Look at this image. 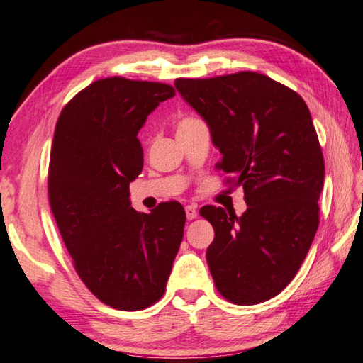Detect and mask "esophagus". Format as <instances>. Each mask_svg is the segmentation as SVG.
Instances as JSON below:
<instances>
[{
	"label": "esophagus",
	"instance_id": "esophagus-1",
	"mask_svg": "<svg viewBox=\"0 0 363 363\" xmlns=\"http://www.w3.org/2000/svg\"><path fill=\"white\" fill-rule=\"evenodd\" d=\"M186 216L189 220H194L196 216H199V213H196V206L195 204H189V206H186Z\"/></svg>",
	"mask_w": 363,
	"mask_h": 363
}]
</instances>
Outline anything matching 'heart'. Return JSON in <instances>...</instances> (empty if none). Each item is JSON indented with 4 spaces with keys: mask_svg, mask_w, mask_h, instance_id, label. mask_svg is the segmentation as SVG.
Listing matches in <instances>:
<instances>
[{
    "mask_svg": "<svg viewBox=\"0 0 363 363\" xmlns=\"http://www.w3.org/2000/svg\"><path fill=\"white\" fill-rule=\"evenodd\" d=\"M199 122H201L199 117H195V116H184V117L179 118V122H177V130H184V128H187V127H192V125L199 123Z\"/></svg>",
    "mask_w": 363,
    "mask_h": 363,
    "instance_id": "heart-1",
    "label": "heart"
}]
</instances>
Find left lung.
Instances as JSON below:
<instances>
[{"mask_svg": "<svg viewBox=\"0 0 363 363\" xmlns=\"http://www.w3.org/2000/svg\"><path fill=\"white\" fill-rule=\"evenodd\" d=\"M174 85L209 125L225 184L245 190L240 217L200 209L214 228L206 260L216 289L235 305L267 301L295 278L319 227L325 164L311 114L296 91L254 71Z\"/></svg>", "mask_w": 363, "mask_h": 363, "instance_id": "1", "label": "left lung"}]
</instances>
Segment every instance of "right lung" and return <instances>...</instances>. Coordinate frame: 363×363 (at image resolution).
<instances>
[{"label": "right lung", "instance_id": "right-lung-1", "mask_svg": "<svg viewBox=\"0 0 363 363\" xmlns=\"http://www.w3.org/2000/svg\"><path fill=\"white\" fill-rule=\"evenodd\" d=\"M174 95L163 82L106 77L71 98L57 121L48 177L52 213L79 278L121 311L162 298L184 236L181 203H160L146 214L128 199V184L144 164L138 131Z\"/></svg>", "mask_w": 363, "mask_h": 363}]
</instances>
